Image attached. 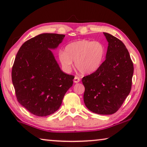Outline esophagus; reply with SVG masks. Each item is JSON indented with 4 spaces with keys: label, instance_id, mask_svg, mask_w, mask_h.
Masks as SVG:
<instances>
[{
    "label": "esophagus",
    "instance_id": "34e87169",
    "mask_svg": "<svg viewBox=\"0 0 147 147\" xmlns=\"http://www.w3.org/2000/svg\"><path fill=\"white\" fill-rule=\"evenodd\" d=\"M80 78H79L78 76H75V77H74V83H78V82H80Z\"/></svg>",
    "mask_w": 147,
    "mask_h": 147
}]
</instances>
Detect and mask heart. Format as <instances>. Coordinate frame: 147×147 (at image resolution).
<instances>
[{
  "mask_svg": "<svg viewBox=\"0 0 147 147\" xmlns=\"http://www.w3.org/2000/svg\"><path fill=\"white\" fill-rule=\"evenodd\" d=\"M105 55V48L98 41L79 40L67 44L64 52H59L58 61L64 71L70 72L73 61L76 69L83 74L96 72L103 63Z\"/></svg>",
  "mask_w": 147,
  "mask_h": 147,
  "instance_id": "b5f03b06",
  "label": "heart"
}]
</instances>
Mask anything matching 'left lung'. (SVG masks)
<instances>
[{
    "instance_id": "obj_1",
    "label": "left lung",
    "mask_w": 147,
    "mask_h": 147,
    "mask_svg": "<svg viewBox=\"0 0 147 147\" xmlns=\"http://www.w3.org/2000/svg\"><path fill=\"white\" fill-rule=\"evenodd\" d=\"M103 34L109 42L106 59L96 72L82 78L84 101L93 113L113 115L131 91L134 65L124 44L111 34Z\"/></svg>"
}]
</instances>
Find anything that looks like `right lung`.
Returning <instances> with one entry per match:
<instances>
[{
	"instance_id": "right-lung-1",
	"label": "right lung",
	"mask_w": 147,
	"mask_h": 147,
	"mask_svg": "<svg viewBox=\"0 0 147 147\" xmlns=\"http://www.w3.org/2000/svg\"><path fill=\"white\" fill-rule=\"evenodd\" d=\"M65 35L42 33L23 43L16 55L11 79L19 103L32 115L46 116L61 106L74 76L63 72L52 50Z\"/></svg>"
}]
</instances>
